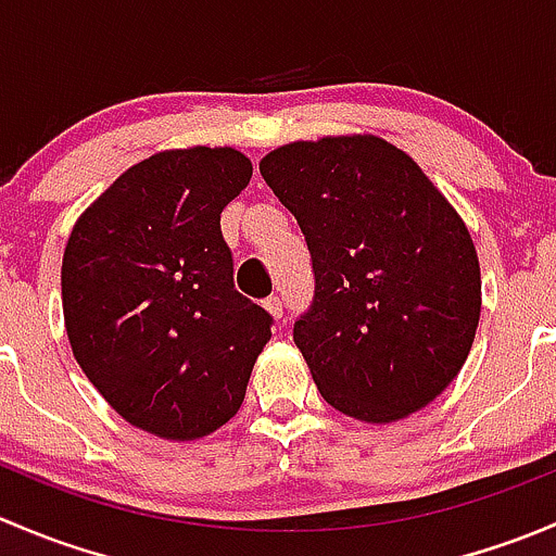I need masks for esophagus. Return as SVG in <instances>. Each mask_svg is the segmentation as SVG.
I'll list each match as a JSON object with an SVG mask.
<instances>
[{"label": "esophagus", "mask_w": 556, "mask_h": 556, "mask_svg": "<svg viewBox=\"0 0 556 556\" xmlns=\"http://www.w3.org/2000/svg\"><path fill=\"white\" fill-rule=\"evenodd\" d=\"M263 306H266V312L271 314V317H282V301H279L277 295H268V299L263 301Z\"/></svg>", "instance_id": "1"}]
</instances>
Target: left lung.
I'll return each mask as SVG.
<instances>
[{"label":"left lung","mask_w":556,"mask_h":556,"mask_svg":"<svg viewBox=\"0 0 556 556\" xmlns=\"http://www.w3.org/2000/svg\"><path fill=\"white\" fill-rule=\"evenodd\" d=\"M261 174L309 247L314 299L293 339L319 395L377 425L428 406L479 325L481 271L463 217L374 134L285 144Z\"/></svg>","instance_id":"1"}]
</instances>
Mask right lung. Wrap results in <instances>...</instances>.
I'll use <instances>...</instances> for the list:
<instances>
[{
    "label": "right lung",
    "mask_w": 556,
    "mask_h": 556,
    "mask_svg": "<svg viewBox=\"0 0 556 556\" xmlns=\"http://www.w3.org/2000/svg\"><path fill=\"white\" fill-rule=\"evenodd\" d=\"M252 177L233 148L164 150L75 223L61 263L72 352L126 422L169 441L239 412L271 314L233 288L220 212Z\"/></svg>",
    "instance_id": "add662e5"
}]
</instances>
